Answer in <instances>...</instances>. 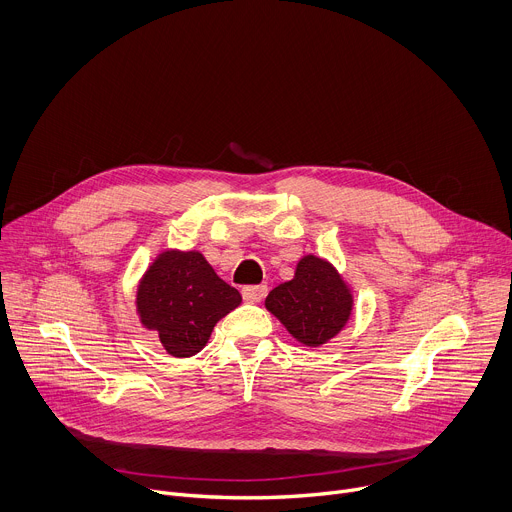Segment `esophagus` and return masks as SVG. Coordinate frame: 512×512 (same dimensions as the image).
Masks as SVG:
<instances>
[{"label":"esophagus","mask_w":512,"mask_h":512,"mask_svg":"<svg viewBox=\"0 0 512 512\" xmlns=\"http://www.w3.org/2000/svg\"><path fill=\"white\" fill-rule=\"evenodd\" d=\"M267 296V285H247L243 287V300L245 302H261Z\"/></svg>","instance_id":"1"}]
</instances>
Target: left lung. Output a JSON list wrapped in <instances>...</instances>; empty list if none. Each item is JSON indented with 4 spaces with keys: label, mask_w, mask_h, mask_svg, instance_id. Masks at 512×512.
I'll list each match as a JSON object with an SVG mask.
<instances>
[{
    "label": "left lung",
    "mask_w": 512,
    "mask_h": 512,
    "mask_svg": "<svg viewBox=\"0 0 512 512\" xmlns=\"http://www.w3.org/2000/svg\"><path fill=\"white\" fill-rule=\"evenodd\" d=\"M265 306L296 340L320 346L348 322L352 296L328 261L308 255L298 263L294 279L269 291Z\"/></svg>",
    "instance_id": "8db88e82"
}]
</instances>
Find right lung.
Listing matches in <instances>:
<instances>
[{
  "label": "right lung",
  "instance_id": "add662e5",
  "mask_svg": "<svg viewBox=\"0 0 512 512\" xmlns=\"http://www.w3.org/2000/svg\"><path fill=\"white\" fill-rule=\"evenodd\" d=\"M239 304V291L196 251L162 253L137 289L141 324L156 330L164 348L178 358L200 352L214 324Z\"/></svg>",
  "mask_w": 512,
  "mask_h": 512
}]
</instances>
